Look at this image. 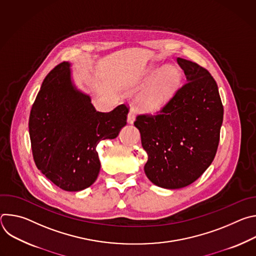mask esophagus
<instances>
[{"instance_id":"1","label":"esophagus","mask_w":256,"mask_h":256,"mask_svg":"<svg viewBox=\"0 0 256 256\" xmlns=\"http://www.w3.org/2000/svg\"><path fill=\"white\" fill-rule=\"evenodd\" d=\"M134 122V110L132 109V110L128 114V124H132Z\"/></svg>"}]
</instances>
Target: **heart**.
<instances>
[{
  "label": "heart",
  "instance_id": "b5f03b06",
  "mask_svg": "<svg viewBox=\"0 0 256 256\" xmlns=\"http://www.w3.org/2000/svg\"><path fill=\"white\" fill-rule=\"evenodd\" d=\"M158 74V76L156 75ZM158 77L136 99L140 110L154 112L162 109L173 97L180 84V74L174 68H165L158 74V68H151L144 72L146 80Z\"/></svg>",
  "mask_w": 256,
  "mask_h": 256
}]
</instances>
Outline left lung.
Wrapping results in <instances>:
<instances>
[{
  "instance_id": "8db88e82",
  "label": "left lung",
  "mask_w": 256,
  "mask_h": 256,
  "mask_svg": "<svg viewBox=\"0 0 256 256\" xmlns=\"http://www.w3.org/2000/svg\"><path fill=\"white\" fill-rule=\"evenodd\" d=\"M186 83L156 116H138L134 124L148 154L144 170L167 190L186 188L212 164L220 140L224 108L208 70L177 58Z\"/></svg>"
}]
</instances>
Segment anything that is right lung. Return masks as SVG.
<instances>
[{"label":"right lung","instance_id":"right-lung-1","mask_svg":"<svg viewBox=\"0 0 256 256\" xmlns=\"http://www.w3.org/2000/svg\"><path fill=\"white\" fill-rule=\"evenodd\" d=\"M70 64L64 62L42 82L29 116L33 159L42 174L66 192L92 186L100 171L96 147L116 138L126 124L128 108L97 112L89 95L72 81Z\"/></svg>","mask_w":256,"mask_h":256}]
</instances>
